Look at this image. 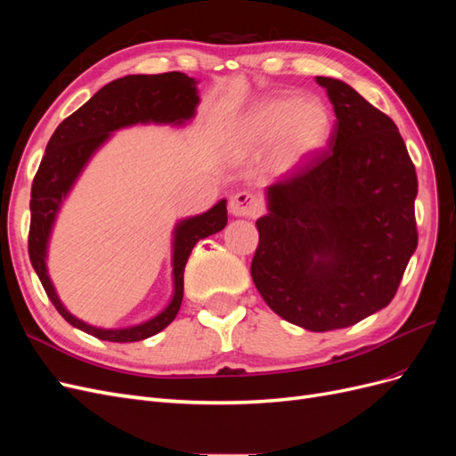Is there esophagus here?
<instances>
[{
    "instance_id": "esophagus-1",
    "label": "esophagus",
    "mask_w": 456,
    "mask_h": 456,
    "mask_svg": "<svg viewBox=\"0 0 456 456\" xmlns=\"http://www.w3.org/2000/svg\"><path fill=\"white\" fill-rule=\"evenodd\" d=\"M230 211L236 216H247V218H255L262 211V203L256 194L253 191H238L236 196H232L230 200Z\"/></svg>"
}]
</instances>
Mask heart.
<instances>
[{
    "mask_svg": "<svg viewBox=\"0 0 456 456\" xmlns=\"http://www.w3.org/2000/svg\"><path fill=\"white\" fill-rule=\"evenodd\" d=\"M329 127L323 104L287 96L260 104L247 114L240 123L236 141L243 151H262L278 142L281 161H297L325 144Z\"/></svg>",
    "mask_w": 456,
    "mask_h": 456,
    "instance_id": "1",
    "label": "heart"
}]
</instances>
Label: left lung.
Returning a JSON list of instances; mask_svg holds the SVG:
<instances>
[{
    "instance_id": "obj_1",
    "label": "left lung",
    "mask_w": 456,
    "mask_h": 456,
    "mask_svg": "<svg viewBox=\"0 0 456 456\" xmlns=\"http://www.w3.org/2000/svg\"><path fill=\"white\" fill-rule=\"evenodd\" d=\"M329 146L268 188L251 275L283 320L315 333L386 308L419 243L417 171L395 123L350 86L315 77Z\"/></svg>"
}]
</instances>
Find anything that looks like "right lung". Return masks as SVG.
I'll use <instances>...</instances> for the list:
<instances>
[{"label": "right lung", "mask_w": 456, "mask_h": 456, "mask_svg": "<svg viewBox=\"0 0 456 456\" xmlns=\"http://www.w3.org/2000/svg\"><path fill=\"white\" fill-rule=\"evenodd\" d=\"M200 102L196 79L181 72H167L156 76H126L104 86L99 93L81 106L72 116H68L47 142L45 156L32 183L30 200V233L28 255L30 262L44 285L49 300L64 320L86 330L101 340L110 342H136L154 337L167 327L181 310L184 295V266L194 245L223 230L228 223L226 201H218L213 209L203 215L183 220L175 230L173 243V275L175 295L165 308L150 322L127 329H99L87 325L68 312L59 300L54 287L47 275L45 255L49 233L59 213L62 198H66L77 175L86 167L112 131L134 123H183L196 112Z\"/></svg>", "instance_id": "add662e5"}]
</instances>
